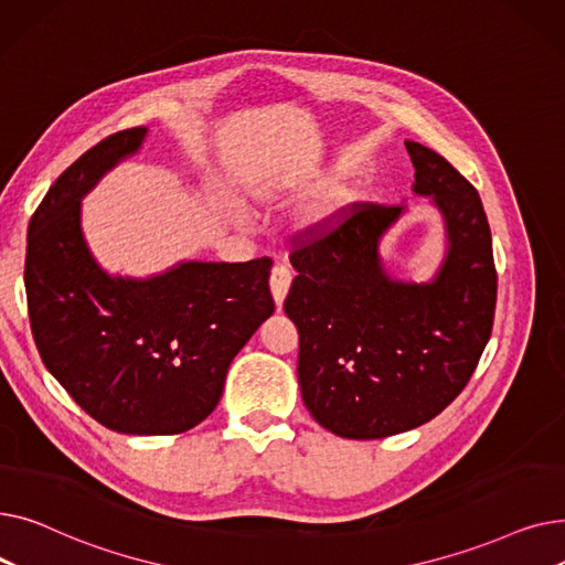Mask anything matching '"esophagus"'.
<instances>
[{"instance_id": "34e87169", "label": "esophagus", "mask_w": 565, "mask_h": 565, "mask_svg": "<svg viewBox=\"0 0 565 565\" xmlns=\"http://www.w3.org/2000/svg\"><path fill=\"white\" fill-rule=\"evenodd\" d=\"M290 281H292L290 267L284 265V263H277L273 267V275H270V288H273V295H275L277 309H281V305H284V298H286V292L290 288Z\"/></svg>"}]
</instances>
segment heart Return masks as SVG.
I'll use <instances>...</instances> for the list:
<instances>
[{"label":"heart","instance_id":"obj_1","mask_svg":"<svg viewBox=\"0 0 565 565\" xmlns=\"http://www.w3.org/2000/svg\"><path fill=\"white\" fill-rule=\"evenodd\" d=\"M243 194H245L247 203H252V205H270L279 199V190L270 183H247L243 188ZM348 203H350V192H345V190L328 192L322 199H318V203H313L309 207L307 224H311V226L332 224L341 215V211ZM231 213L237 220H245V213L241 211V207H231Z\"/></svg>","mask_w":565,"mask_h":565}]
</instances>
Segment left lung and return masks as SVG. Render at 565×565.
Masks as SVG:
<instances>
[{"label":"left lung","mask_w":565,"mask_h":565,"mask_svg":"<svg viewBox=\"0 0 565 565\" xmlns=\"http://www.w3.org/2000/svg\"><path fill=\"white\" fill-rule=\"evenodd\" d=\"M414 192L447 220L449 252L433 284L384 275L377 241L403 205L358 201L328 226L292 235L284 302L300 334L298 380L311 417L348 439L417 428L451 405L492 334L497 270L481 196L430 148L405 141Z\"/></svg>","instance_id":"1"}]
</instances>
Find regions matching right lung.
<instances>
[{
    "label": "right lung",
    "instance_id": "add662e5",
    "mask_svg": "<svg viewBox=\"0 0 565 565\" xmlns=\"http://www.w3.org/2000/svg\"><path fill=\"white\" fill-rule=\"evenodd\" d=\"M143 135L105 137L39 203L26 311L45 369L88 417L126 435H178L217 407L233 358L273 316V258L190 260L143 281L105 275L84 245L79 199Z\"/></svg>",
    "mask_w": 565,
    "mask_h": 565
}]
</instances>
